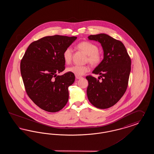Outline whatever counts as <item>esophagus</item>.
I'll return each instance as SVG.
<instances>
[{
  "mask_svg": "<svg viewBox=\"0 0 154 154\" xmlns=\"http://www.w3.org/2000/svg\"><path fill=\"white\" fill-rule=\"evenodd\" d=\"M75 78H76V79H78V80H79V79H82V77H81V76H78V75H75Z\"/></svg>",
  "mask_w": 154,
  "mask_h": 154,
  "instance_id": "1",
  "label": "esophagus"
}]
</instances>
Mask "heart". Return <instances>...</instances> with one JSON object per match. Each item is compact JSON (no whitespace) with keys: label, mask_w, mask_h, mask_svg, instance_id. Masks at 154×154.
Returning <instances> with one entry per match:
<instances>
[{"label":"heart","mask_w":154,"mask_h":154,"mask_svg":"<svg viewBox=\"0 0 154 154\" xmlns=\"http://www.w3.org/2000/svg\"><path fill=\"white\" fill-rule=\"evenodd\" d=\"M77 47L79 50L84 52L87 55V61L91 65H96L99 64L102 57L100 54L98 52L99 48L94 43L89 42H82L78 44ZM73 51L71 48H67L63 52V58L65 62L69 64L71 62L72 59ZM89 67L88 66H79L73 65L70 66L66 69V72L70 73L73 74L75 75L81 76L89 72Z\"/></svg>","instance_id":"heart-1"}]
</instances>
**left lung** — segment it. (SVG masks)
Instances as JSON below:
<instances>
[{"label": "left lung", "mask_w": 154, "mask_h": 154, "mask_svg": "<svg viewBox=\"0 0 154 154\" xmlns=\"http://www.w3.org/2000/svg\"><path fill=\"white\" fill-rule=\"evenodd\" d=\"M88 38L100 43L103 50L102 62L92 72L99 77L97 79L91 75L86 77L88 100L98 109H108L124 95L131 73V60L124 44L109 35L100 33Z\"/></svg>", "instance_id": "left-lung-1"}]
</instances>
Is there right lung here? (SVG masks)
I'll use <instances>...</instances> for the list:
<instances>
[{
  "mask_svg": "<svg viewBox=\"0 0 154 154\" xmlns=\"http://www.w3.org/2000/svg\"><path fill=\"white\" fill-rule=\"evenodd\" d=\"M77 37H44L30 44L21 62L20 69L26 92L40 109L55 112L62 109L69 99V87L75 75L65 70L63 52Z\"/></svg>",
  "mask_w": 154,
  "mask_h": 154,
  "instance_id": "obj_1",
  "label": "right lung"
}]
</instances>
